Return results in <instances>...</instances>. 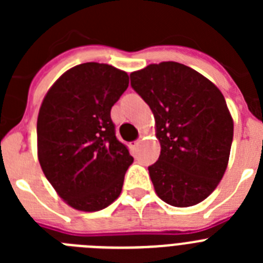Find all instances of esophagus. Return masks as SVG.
I'll list each match as a JSON object with an SVG mask.
<instances>
[{"mask_svg": "<svg viewBox=\"0 0 263 263\" xmlns=\"http://www.w3.org/2000/svg\"><path fill=\"white\" fill-rule=\"evenodd\" d=\"M139 145H141V139H137V141H134L132 146H133V147H138Z\"/></svg>", "mask_w": 263, "mask_h": 263, "instance_id": "1", "label": "esophagus"}]
</instances>
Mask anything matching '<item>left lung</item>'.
<instances>
[{"label": "left lung", "mask_w": 263, "mask_h": 263, "mask_svg": "<svg viewBox=\"0 0 263 263\" xmlns=\"http://www.w3.org/2000/svg\"><path fill=\"white\" fill-rule=\"evenodd\" d=\"M130 85L155 118L160 155L148 173L157 195L174 206L203 201L221 180L233 141V120L222 93L176 62L133 72Z\"/></svg>", "instance_id": "8db88e82"}]
</instances>
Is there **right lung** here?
Here are the masks:
<instances>
[{
  "label": "right lung",
  "mask_w": 263,
  "mask_h": 263,
  "mask_svg": "<svg viewBox=\"0 0 263 263\" xmlns=\"http://www.w3.org/2000/svg\"><path fill=\"white\" fill-rule=\"evenodd\" d=\"M127 87L126 72L83 63L63 73L42 103L39 163L59 196L75 210H104L120 196L133 157L116 137L110 110Z\"/></svg>",
  "instance_id": "1"
}]
</instances>
